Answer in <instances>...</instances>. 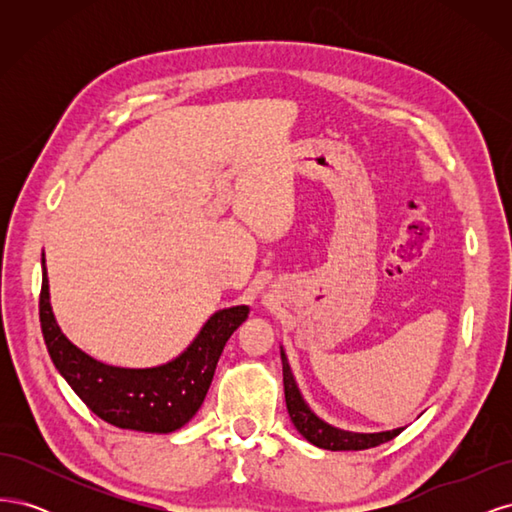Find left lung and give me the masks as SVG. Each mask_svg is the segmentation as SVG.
Listing matches in <instances>:
<instances>
[{"label": "left lung", "mask_w": 512, "mask_h": 512, "mask_svg": "<svg viewBox=\"0 0 512 512\" xmlns=\"http://www.w3.org/2000/svg\"><path fill=\"white\" fill-rule=\"evenodd\" d=\"M280 354H282V369H284L286 408H288L292 425L297 427V431L307 442H312L318 448H324V451H365V448L393 440L401 431H404V427H397L389 431L361 433V431L339 429L327 421H322V418L309 408L297 380H294L284 346H280Z\"/></svg>", "instance_id": "obj_1"}]
</instances>
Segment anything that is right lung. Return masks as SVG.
I'll list each match as a JSON object with an SVG mask.
<instances>
[{
	"mask_svg": "<svg viewBox=\"0 0 512 512\" xmlns=\"http://www.w3.org/2000/svg\"><path fill=\"white\" fill-rule=\"evenodd\" d=\"M42 254L40 327L55 369L83 404L119 429L170 433L192 421L203 406L220 354L250 316L247 305L218 309L175 359L153 367H119L98 361L72 344L51 307L49 275Z\"/></svg>",
	"mask_w": 512,
	"mask_h": 512,
	"instance_id": "add662e5",
	"label": "right lung"
}]
</instances>
